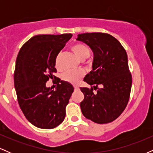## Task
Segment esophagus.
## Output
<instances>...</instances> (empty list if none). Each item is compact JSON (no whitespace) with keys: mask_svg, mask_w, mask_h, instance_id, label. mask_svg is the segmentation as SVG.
<instances>
[{"mask_svg":"<svg viewBox=\"0 0 153 153\" xmlns=\"http://www.w3.org/2000/svg\"><path fill=\"white\" fill-rule=\"evenodd\" d=\"M74 88H75V90H78V89H79V87H78V86H77V85H75V86H74Z\"/></svg>","mask_w":153,"mask_h":153,"instance_id":"esophagus-1","label":"esophagus"}]
</instances>
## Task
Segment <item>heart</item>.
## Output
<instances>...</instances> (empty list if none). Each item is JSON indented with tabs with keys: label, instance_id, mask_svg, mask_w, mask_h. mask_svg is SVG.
Here are the masks:
<instances>
[{
	"label": "heart",
	"instance_id": "b5f03b06",
	"mask_svg": "<svg viewBox=\"0 0 153 153\" xmlns=\"http://www.w3.org/2000/svg\"><path fill=\"white\" fill-rule=\"evenodd\" d=\"M71 50L80 60H84L90 55V50L86 45L82 43H77L71 47ZM84 72L82 71H67L62 74V78L65 81L73 84L78 83L83 78Z\"/></svg>",
	"mask_w": 153,
	"mask_h": 153
}]
</instances>
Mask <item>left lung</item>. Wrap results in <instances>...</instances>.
Segmentation results:
<instances>
[{"label": "left lung", "mask_w": 153, "mask_h": 153, "mask_svg": "<svg viewBox=\"0 0 153 153\" xmlns=\"http://www.w3.org/2000/svg\"><path fill=\"white\" fill-rule=\"evenodd\" d=\"M77 40L94 52L92 71L84 78L94 88H80L82 114L97 124L113 122L125 109L130 96L132 81L127 52L117 39L106 33H84Z\"/></svg>", "instance_id": "1"}]
</instances>
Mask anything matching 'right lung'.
Here are the masks:
<instances>
[{
    "label": "right lung",
    "mask_w": 153,
    "mask_h": 153,
    "mask_svg": "<svg viewBox=\"0 0 153 153\" xmlns=\"http://www.w3.org/2000/svg\"><path fill=\"white\" fill-rule=\"evenodd\" d=\"M71 34L33 36L20 49L14 71V86L21 109L29 122L41 129H53L63 122L74 88L53 75L59 52ZM56 79L55 91L46 86Z\"/></svg>",
    "instance_id": "right-lung-1"
}]
</instances>
